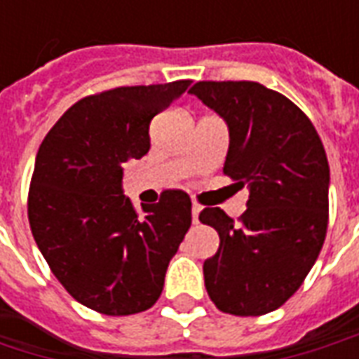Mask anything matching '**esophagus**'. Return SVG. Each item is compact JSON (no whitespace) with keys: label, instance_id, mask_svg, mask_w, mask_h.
<instances>
[{"label":"esophagus","instance_id":"esophagus-1","mask_svg":"<svg viewBox=\"0 0 359 359\" xmlns=\"http://www.w3.org/2000/svg\"><path fill=\"white\" fill-rule=\"evenodd\" d=\"M200 211H202V208H200V205H192V221H194V223H198V221H200Z\"/></svg>","mask_w":359,"mask_h":359}]
</instances>
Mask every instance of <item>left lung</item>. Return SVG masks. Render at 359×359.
Instances as JSON below:
<instances>
[{"label":"left lung","mask_w":359,"mask_h":359,"mask_svg":"<svg viewBox=\"0 0 359 359\" xmlns=\"http://www.w3.org/2000/svg\"><path fill=\"white\" fill-rule=\"evenodd\" d=\"M190 94L229 128L223 171L248 187L238 223L219 208L200 221L221 244L203 262L205 290L233 316H264L292 296L323 246L329 163L316 126L288 97L259 82H196Z\"/></svg>","instance_id":"8db88e82"}]
</instances>
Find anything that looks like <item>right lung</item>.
<instances>
[{
  "label": "right lung",
  "instance_id": "add662e5",
  "mask_svg": "<svg viewBox=\"0 0 359 359\" xmlns=\"http://www.w3.org/2000/svg\"><path fill=\"white\" fill-rule=\"evenodd\" d=\"M190 86L177 81L88 95L53 125L38 149L28 221L61 285L105 316L151 308L192 223L184 192L134 210L123 165L149 149V123Z\"/></svg>",
  "mask_w": 359,
  "mask_h": 359
}]
</instances>
